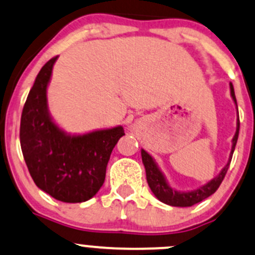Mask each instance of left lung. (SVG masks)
<instances>
[{"label": "left lung", "mask_w": 255, "mask_h": 255, "mask_svg": "<svg viewBox=\"0 0 255 255\" xmlns=\"http://www.w3.org/2000/svg\"><path fill=\"white\" fill-rule=\"evenodd\" d=\"M230 91H231V97H232L233 102L236 104V109H237L238 114V108H237V101H236L235 96V88H233L232 83H230ZM238 133H240V117L237 118V127H236V132L235 136L232 138V147H231L230 157H228V161L226 163V166L222 168L221 172L216 175L215 178H212L210 182H207L206 184L199 186V188L194 189V190H177V189L173 188L172 185L168 183L166 175L163 174L161 169H159L158 164L156 163L153 157L145 151L143 148H141V157H142V163L145 166L146 169V179L148 183L149 189L152 190V193L154 194L157 199L159 201H162L163 204H167L169 206H177V207H188L193 206L195 204L200 203V201L205 200L206 198H209L210 195L215 193V191L219 189L220 184L224 180L226 173H227L228 167H230L231 159H232V154L235 152L236 143L238 140Z\"/></svg>", "instance_id": "1"}]
</instances>
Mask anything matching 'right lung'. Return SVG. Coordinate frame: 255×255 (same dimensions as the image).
<instances>
[{
    "label": "right lung",
    "instance_id": "1",
    "mask_svg": "<svg viewBox=\"0 0 255 255\" xmlns=\"http://www.w3.org/2000/svg\"><path fill=\"white\" fill-rule=\"evenodd\" d=\"M57 56L36 76L20 118V147L34 183L62 203H83L93 198L106 179L113 148L124 136L120 125L70 133L52 119L48 86Z\"/></svg>",
    "mask_w": 255,
    "mask_h": 255
}]
</instances>
